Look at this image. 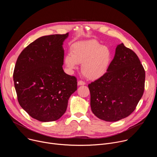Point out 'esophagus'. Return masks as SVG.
Masks as SVG:
<instances>
[{
  "mask_svg": "<svg viewBox=\"0 0 157 157\" xmlns=\"http://www.w3.org/2000/svg\"><path fill=\"white\" fill-rule=\"evenodd\" d=\"M78 84L79 86H81V85H85L86 83H85L84 81H82V80H80V81H79L78 82Z\"/></svg>",
  "mask_w": 157,
  "mask_h": 157,
  "instance_id": "34e87169",
  "label": "esophagus"
}]
</instances>
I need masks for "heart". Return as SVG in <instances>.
<instances>
[{
  "label": "heart",
  "mask_w": 157,
  "mask_h": 157,
  "mask_svg": "<svg viewBox=\"0 0 157 157\" xmlns=\"http://www.w3.org/2000/svg\"><path fill=\"white\" fill-rule=\"evenodd\" d=\"M110 48L96 40L79 41L71 47V53L64 56V63L70 71L82 64L81 71L89 79H98L107 71L112 61Z\"/></svg>",
  "instance_id": "obj_1"
}]
</instances>
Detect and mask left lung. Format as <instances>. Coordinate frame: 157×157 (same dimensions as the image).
I'll use <instances>...</instances> for the list:
<instances>
[{
    "instance_id": "1",
    "label": "left lung",
    "mask_w": 157,
    "mask_h": 157,
    "mask_svg": "<svg viewBox=\"0 0 157 157\" xmlns=\"http://www.w3.org/2000/svg\"><path fill=\"white\" fill-rule=\"evenodd\" d=\"M145 79V70L136 53L119 44L107 73L88 85L93 114L107 122L128 117L143 96Z\"/></svg>"
}]
</instances>
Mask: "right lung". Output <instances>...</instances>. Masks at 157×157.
<instances>
[{
	"instance_id": "right-lung-1",
	"label": "right lung",
	"mask_w": 157,
	"mask_h": 157,
	"mask_svg": "<svg viewBox=\"0 0 157 157\" xmlns=\"http://www.w3.org/2000/svg\"><path fill=\"white\" fill-rule=\"evenodd\" d=\"M68 33L38 38L18 56L13 78L19 104L41 122L59 119L66 112L77 79L63 70V43Z\"/></svg>"
}]
</instances>
